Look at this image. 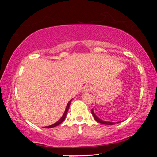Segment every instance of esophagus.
I'll return each instance as SVG.
<instances>
[{"label": "esophagus", "mask_w": 157, "mask_h": 157, "mask_svg": "<svg viewBox=\"0 0 157 157\" xmlns=\"http://www.w3.org/2000/svg\"><path fill=\"white\" fill-rule=\"evenodd\" d=\"M92 90V87L91 86H85L84 91H91Z\"/></svg>", "instance_id": "34e87169"}]
</instances>
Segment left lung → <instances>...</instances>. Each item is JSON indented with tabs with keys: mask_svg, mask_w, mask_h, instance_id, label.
Here are the masks:
<instances>
[{
	"mask_svg": "<svg viewBox=\"0 0 157 157\" xmlns=\"http://www.w3.org/2000/svg\"><path fill=\"white\" fill-rule=\"evenodd\" d=\"M91 113H92L94 118L95 119V120L97 121L98 122H100V123H102V124H104V125H114V124L116 123H119V122H108V121H104V120H101V119H100L97 116L96 114H95L94 112V110L93 109H91Z\"/></svg>",
	"mask_w": 157,
	"mask_h": 157,
	"instance_id": "8db88e82",
	"label": "left lung"
}]
</instances>
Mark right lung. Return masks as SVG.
<instances>
[{"instance_id":"obj_1","label":"right lung","mask_w":157,"mask_h":157,"mask_svg":"<svg viewBox=\"0 0 157 157\" xmlns=\"http://www.w3.org/2000/svg\"><path fill=\"white\" fill-rule=\"evenodd\" d=\"M71 100H72V99H71V100H70L69 102H68V103L67 104V105H66V110H65V112H64L63 114L62 117H61V118L60 119V120H58V121H57V122H56L55 123L52 124V125H48V126H45V127H44L45 128H51L56 127V126L59 125H60V124H61V123H62L64 121V120H65V119H66V115H67V112H68V109H69V106H70V104H71Z\"/></svg>"}]
</instances>
